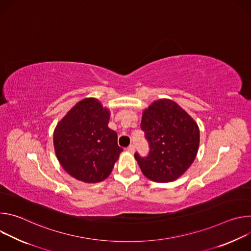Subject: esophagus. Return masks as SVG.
<instances>
[{
    "instance_id": "obj_1",
    "label": "esophagus",
    "mask_w": 251,
    "mask_h": 251,
    "mask_svg": "<svg viewBox=\"0 0 251 251\" xmlns=\"http://www.w3.org/2000/svg\"><path fill=\"white\" fill-rule=\"evenodd\" d=\"M127 151L129 152V153H134V151H135V146L133 145V144H131V145H129L128 147H127Z\"/></svg>"
}]
</instances>
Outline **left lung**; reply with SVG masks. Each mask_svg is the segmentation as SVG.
<instances>
[{"label":"left lung","instance_id":"obj_1","mask_svg":"<svg viewBox=\"0 0 251 251\" xmlns=\"http://www.w3.org/2000/svg\"><path fill=\"white\" fill-rule=\"evenodd\" d=\"M141 129L149 143L147 156L135 153L142 173L150 180H176L193 164L199 149L200 130L193 118L176 102L155 101L143 113Z\"/></svg>","mask_w":251,"mask_h":251}]
</instances>
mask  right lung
<instances>
[{
	"label": "right lung",
	"mask_w": 251,
	"mask_h": 251,
	"mask_svg": "<svg viewBox=\"0 0 251 251\" xmlns=\"http://www.w3.org/2000/svg\"><path fill=\"white\" fill-rule=\"evenodd\" d=\"M109 111L94 98L79 101L57 124L54 150L62 168L78 181L98 183L108 176L123 151L108 128Z\"/></svg>",
	"instance_id": "right-lung-1"
}]
</instances>
